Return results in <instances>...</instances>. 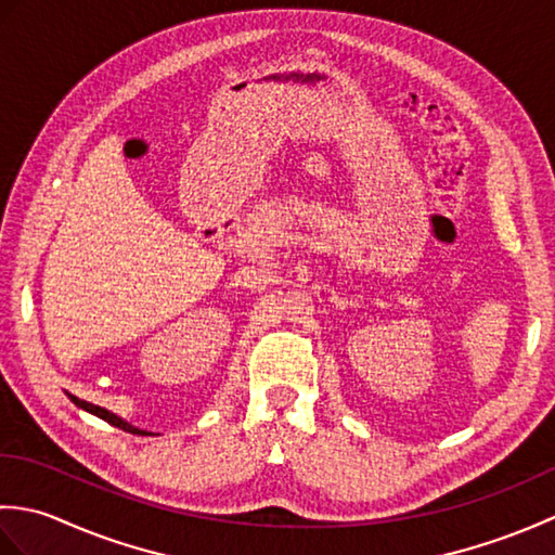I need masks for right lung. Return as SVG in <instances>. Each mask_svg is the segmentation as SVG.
Returning a JSON list of instances; mask_svg holds the SVG:
<instances>
[{"label": "right lung", "mask_w": 555, "mask_h": 555, "mask_svg": "<svg viewBox=\"0 0 555 555\" xmlns=\"http://www.w3.org/2000/svg\"><path fill=\"white\" fill-rule=\"evenodd\" d=\"M68 398L74 400V403H76L78 408L88 410L90 415H98L100 420L109 422L112 427H119V429H124V431H131V434H150V431H145V429H138V427H133V424H128V422H126V420H121V417H116L114 412H109V410H104V408H100V405H92V403H88V400H80V398L70 396V393H68Z\"/></svg>", "instance_id": "right-lung-1"}]
</instances>
